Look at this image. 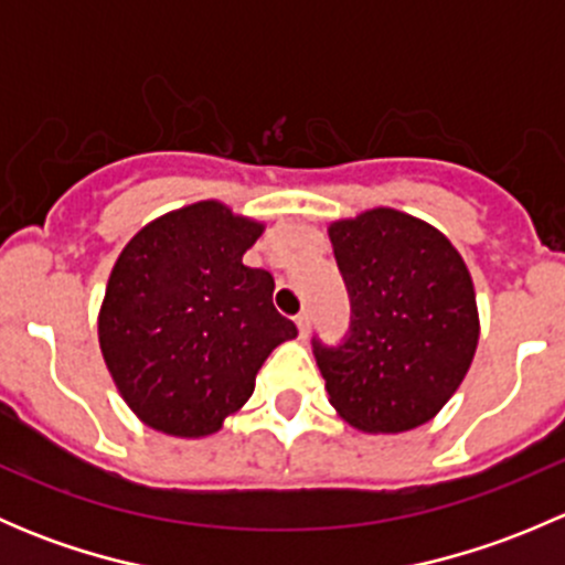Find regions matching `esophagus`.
Masks as SVG:
<instances>
[{
  "label": "esophagus",
  "instance_id": "obj_1",
  "mask_svg": "<svg viewBox=\"0 0 565 565\" xmlns=\"http://www.w3.org/2000/svg\"><path fill=\"white\" fill-rule=\"evenodd\" d=\"M295 324H298V330H300V339H306L311 330V317L306 315V311H300V315L295 317Z\"/></svg>",
  "mask_w": 565,
  "mask_h": 565
}]
</instances>
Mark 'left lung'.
I'll use <instances>...</instances> for the list:
<instances>
[{
    "mask_svg": "<svg viewBox=\"0 0 565 565\" xmlns=\"http://www.w3.org/2000/svg\"><path fill=\"white\" fill-rule=\"evenodd\" d=\"M350 295L339 344L311 339L330 404L361 431L415 429L440 413L478 344L472 278L446 235L377 207L330 226Z\"/></svg>",
    "mask_w": 565,
    "mask_h": 565,
    "instance_id": "8db88e82",
    "label": "left lung"
}]
</instances>
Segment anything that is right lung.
Segmentation results:
<instances>
[{
  "label": "right lung",
  "instance_id": "add662e5",
  "mask_svg": "<svg viewBox=\"0 0 565 565\" xmlns=\"http://www.w3.org/2000/svg\"><path fill=\"white\" fill-rule=\"evenodd\" d=\"M262 224L196 202L147 224L119 254L98 319L100 350L128 407L158 431L204 437L254 393L256 372L298 328L276 281L243 254Z\"/></svg>",
  "mask_w": 565,
  "mask_h": 565
}]
</instances>
